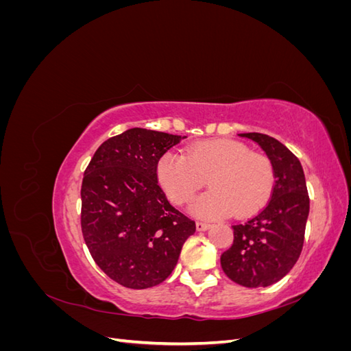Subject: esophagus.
<instances>
[{"label":"esophagus","mask_w":351,"mask_h":351,"mask_svg":"<svg viewBox=\"0 0 351 351\" xmlns=\"http://www.w3.org/2000/svg\"><path fill=\"white\" fill-rule=\"evenodd\" d=\"M209 227H210L209 222H205V221H197V222H196L197 231H205V230H208Z\"/></svg>","instance_id":"obj_1"}]
</instances>
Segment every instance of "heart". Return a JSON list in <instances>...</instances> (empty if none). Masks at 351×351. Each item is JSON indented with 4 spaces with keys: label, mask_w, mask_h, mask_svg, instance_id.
<instances>
[{
    "label": "heart",
    "mask_w": 351,
    "mask_h": 351,
    "mask_svg": "<svg viewBox=\"0 0 351 351\" xmlns=\"http://www.w3.org/2000/svg\"><path fill=\"white\" fill-rule=\"evenodd\" d=\"M158 182L169 200L183 205L204 186L208 192L196 197L190 210L202 218L232 214L247 217L262 209L274 189L269 158L232 139H212L190 145L186 155L169 151L156 165Z\"/></svg>",
    "instance_id": "b5f03b06"
}]
</instances>
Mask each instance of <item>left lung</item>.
Wrapping results in <instances>:
<instances>
[{"label": "left lung", "mask_w": 351, "mask_h": 351, "mask_svg": "<svg viewBox=\"0 0 351 351\" xmlns=\"http://www.w3.org/2000/svg\"><path fill=\"white\" fill-rule=\"evenodd\" d=\"M256 142L274 167L272 195L259 214L232 226L234 240L221 254L227 277L243 287L258 289L280 281L299 259L309 215L303 168L297 156L274 137L241 133Z\"/></svg>", "instance_id": "obj_1"}]
</instances>
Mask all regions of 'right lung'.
Segmentation results:
<instances>
[{"label": "right lung", "instance_id": "1", "mask_svg": "<svg viewBox=\"0 0 351 351\" xmlns=\"http://www.w3.org/2000/svg\"><path fill=\"white\" fill-rule=\"evenodd\" d=\"M186 136L141 129L105 141L82 182L80 224L98 267L127 289L168 278L184 241L196 231L158 184L161 156Z\"/></svg>", "mask_w": 351, "mask_h": 351}]
</instances>
